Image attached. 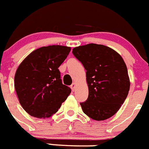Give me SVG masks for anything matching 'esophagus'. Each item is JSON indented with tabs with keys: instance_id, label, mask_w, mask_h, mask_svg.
<instances>
[{
	"instance_id": "esophagus-1",
	"label": "esophagus",
	"mask_w": 149,
	"mask_h": 149,
	"mask_svg": "<svg viewBox=\"0 0 149 149\" xmlns=\"http://www.w3.org/2000/svg\"><path fill=\"white\" fill-rule=\"evenodd\" d=\"M76 84L75 82H73V84H71V86H70V88L72 89V91H74L75 90H76Z\"/></svg>"
}]
</instances>
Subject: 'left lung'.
I'll return each mask as SVG.
<instances>
[{"instance_id":"8db88e82","label":"left lung","mask_w":149,"mask_h":149,"mask_svg":"<svg viewBox=\"0 0 149 149\" xmlns=\"http://www.w3.org/2000/svg\"><path fill=\"white\" fill-rule=\"evenodd\" d=\"M76 58L86 70L88 98L80 103L87 116L105 120L119 111L130 89V79L124 60L107 46L88 44L73 49Z\"/></svg>"}]
</instances>
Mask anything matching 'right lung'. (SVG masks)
I'll list each match as a JSON object with an SVG mask.
<instances>
[{"mask_svg": "<svg viewBox=\"0 0 149 149\" xmlns=\"http://www.w3.org/2000/svg\"><path fill=\"white\" fill-rule=\"evenodd\" d=\"M71 48L61 45L42 47L23 60L15 75V88L26 113L49 118L59 109L71 89L61 82L60 65Z\"/></svg>", "mask_w": 149, "mask_h": 149, "instance_id": "right-lung-1", "label": "right lung"}]
</instances>
